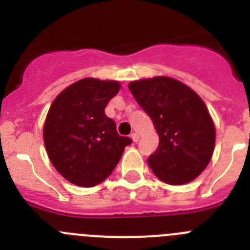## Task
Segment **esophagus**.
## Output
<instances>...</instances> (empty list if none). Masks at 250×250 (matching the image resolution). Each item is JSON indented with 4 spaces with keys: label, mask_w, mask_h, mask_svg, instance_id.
Listing matches in <instances>:
<instances>
[{
    "label": "esophagus",
    "mask_w": 250,
    "mask_h": 250,
    "mask_svg": "<svg viewBox=\"0 0 250 250\" xmlns=\"http://www.w3.org/2000/svg\"><path fill=\"white\" fill-rule=\"evenodd\" d=\"M130 136H131V139H132V140H134V141H135V143H136V141H139V139H140V138H139V134H138V132H132V134H131V135H130Z\"/></svg>",
    "instance_id": "obj_1"
}]
</instances>
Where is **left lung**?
Listing matches in <instances>:
<instances>
[{
  "instance_id": "1",
  "label": "left lung",
  "mask_w": 250,
  "mask_h": 250,
  "mask_svg": "<svg viewBox=\"0 0 250 250\" xmlns=\"http://www.w3.org/2000/svg\"><path fill=\"white\" fill-rule=\"evenodd\" d=\"M129 89L160 139L147 158L152 173L171 185L194 180L209 164L215 144L213 120L202 99L170 77L134 81Z\"/></svg>"
}]
</instances>
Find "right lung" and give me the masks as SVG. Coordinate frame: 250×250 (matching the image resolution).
<instances>
[{
    "mask_svg": "<svg viewBox=\"0 0 250 250\" xmlns=\"http://www.w3.org/2000/svg\"><path fill=\"white\" fill-rule=\"evenodd\" d=\"M120 83L83 79L66 87L54 100L43 126V140L51 163L68 182L95 187L118 165L132 140L120 136L105 107Z\"/></svg>",
    "mask_w": 250,
    "mask_h": 250,
    "instance_id": "right-lung-1",
    "label": "right lung"
}]
</instances>
